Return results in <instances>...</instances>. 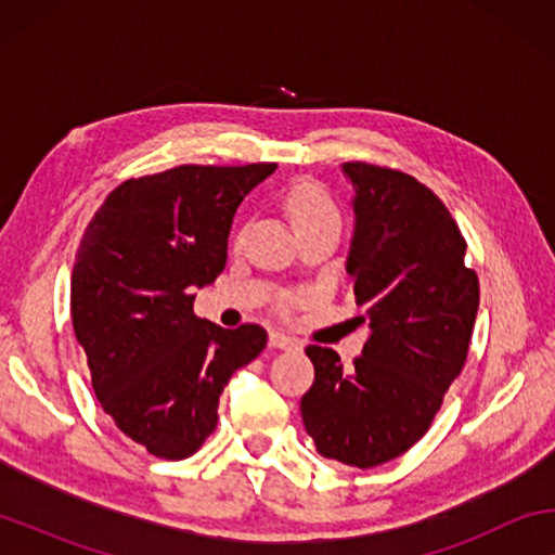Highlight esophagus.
Returning a JSON list of instances; mask_svg holds the SVG:
<instances>
[{
    "label": "esophagus",
    "instance_id": "34e87169",
    "mask_svg": "<svg viewBox=\"0 0 555 555\" xmlns=\"http://www.w3.org/2000/svg\"><path fill=\"white\" fill-rule=\"evenodd\" d=\"M300 343L296 337H291L286 333H279V331H271L269 333V347H276V350H294Z\"/></svg>",
    "mask_w": 555,
    "mask_h": 555
}]
</instances>
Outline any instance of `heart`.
<instances>
[{"instance_id":"obj_1","label":"heart","mask_w":555,"mask_h":555,"mask_svg":"<svg viewBox=\"0 0 555 555\" xmlns=\"http://www.w3.org/2000/svg\"><path fill=\"white\" fill-rule=\"evenodd\" d=\"M286 210L296 230L315 228V224L323 222H340V212H337L331 195L325 193L323 185L313 181H300L291 188L286 193ZM304 300L306 296H288L281 300V311H291Z\"/></svg>"}]
</instances>
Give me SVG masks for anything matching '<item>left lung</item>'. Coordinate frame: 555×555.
Returning <instances> with one entry per match:
<instances>
[{
    "mask_svg": "<svg viewBox=\"0 0 555 555\" xmlns=\"http://www.w3.org/2000/svg\"><path fill=\"white\" fill-rule=\"evenodd\" d=\"M343 173L354 188L347 274L370 337L350 370L331 347H306L315 382L300 416L323 457L367 469L406 453L434 424L463 372L480 281L430 188L364 162L343 164Z\"/></svg>",
    "mask_w": 555,
    "mask_h": 555,
    "instance_id": "8db88e82",
    "label": "left lung"
}]
</instances>
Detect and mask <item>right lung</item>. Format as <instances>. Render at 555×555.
Here are the masks:
<instances>
[{"label": "right lung", "mask_w": 555, "mask_h": 555, "mask_svg": "<svg viewBox=\"0 0 555 555\" xmlns=\"http://www.w3.org/2000/svg\"><path fill=\"white\" fill-rule=\"evenodd\" d=\"M274 171L185 164L129 178L82 234L73 331L102 411L156 457L193 455L218 426L224 384L264 350V327L224 331L195 315L193 300L222 274L244 195Z\"/></svg>", "instance_id": "obj_1"}]
</instances>
